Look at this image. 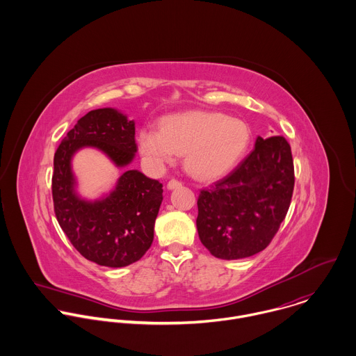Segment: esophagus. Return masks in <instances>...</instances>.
I'll return each instance as SVG.
<instances>
[{"label": "esophagus", "instance_id": "esophagus-1", "mask_svg": "<svg viewBox=\"0 0 356 356\" xmlns=\"http://www.w3.org/2000/svg\"><path fill=\"white\" fill-rule=\"evenodd\" d=\"M181 186H182V182H181V181H177V179H171V181H168V184H167V189H168V191L181 188Z\"/></svg>", "mask_w": 356, "mask_h": 356}]
</instances>
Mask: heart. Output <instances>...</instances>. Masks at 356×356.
Here are the masks:
<instances>
[{
    "instance_id": "heart-1",
    "label": "heart",
    "mask_w": 356,
    "mask_h": 356,
    "mask_svg": "<svg viewBox=\"0 0 356 356\" xmlns=\"http://www.w3.org/2000/svg\"><path fill=\"white\" fill-rule=\"evenodd\" d=\"M138 148L153 167L172 163L185 152L188 170L199 178H216L233 168L248 149L251 130L238 118L216 111H186L161 119L160 130L143 127Z\"/></svg>"
}]
</instances>
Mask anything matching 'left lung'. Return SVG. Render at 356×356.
<instances>
[{
	"label": "left lung",
	"mask_w": 356,
	"mask_h": 356,
	"mask_svg": "<svg viewBox=\"0 0 356 356\" xmlns=\"http://www.w3.org/2000/svg\"><path fill=\"white\" fill-rule=\"evenodd\" d=\"M293 186L288 141L257 137L252 152L199 195L196 225L204 247L225 260L263 251L286 216Z\"/></svg>",
	"instance_id": "obj_1"
}]
</instances>
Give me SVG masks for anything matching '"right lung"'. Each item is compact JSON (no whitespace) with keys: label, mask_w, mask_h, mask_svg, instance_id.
<instances>
[{"label":"right lung","mask_w":356,"mask_h":356,"mask_svg":"<svg viewBox=\"0 0 356 356\" xmlns=\"http://www.w3.org/2000/svg\"><path fill=\"white\" fill-rule=\"evenodd\" d=\"M88 147L105 153L116 167H127L137 152L134 120L115 108L88 112L58 145L51 177L54 213L75 250L100 266L124 267L152 245L163 185L127 168L109 195L97 200L81 197L71 160Z\"/></svg>","instance_id":"obj_1"}]
</instances>
